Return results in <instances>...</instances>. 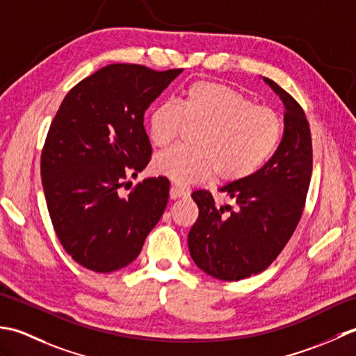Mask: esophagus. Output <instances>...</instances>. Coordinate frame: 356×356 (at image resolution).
I'll return each mask as SVG.
<instances>
[{
    "instance_id": "1",
    "label": "esophagus",
    "mask_w": 356,
    "mask_h": 356,
    "mask_svg": "<svg viewBox=\"0 0 356 356\" xmlns=\"http://www.w3.org/2000/svg\"><path fill=\"white\" fill-rule=\"evenodd\" d=\"M191 195V188L179 186V184H172L170 187V198H186Z\"/></svg>"
}]
</instances>
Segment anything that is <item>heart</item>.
<instances>
[{
	"mask_svg": "<svg viewBox=\"0 0 356 356\" xmlns=\"http://www.w3.org/2000/svg\"><path fill=\"white\" fill-rule=\"evenodd\" d=\"M198 129L193 149L172 147L158 154L152 169L178 184L212 178L235 183L253 175L280 146L284 121L273 108L255 106L226 84L197 81L179 104L156 106L149 117V138L156 147L170 144L184 129Z\"/></svg>",
	"mask_w": 356,
	"mask_h": 356,
	"instance_id": "obj_1",
	"label": "heart"
}]
</instances>
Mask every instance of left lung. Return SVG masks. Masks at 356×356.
<instances>
[{"label":"left lung","instance_id":"1","mask_svg":"<svg viewBox=\"0 0 356 356\" xmlns=\"http://www.w3.org/2000/svg\"><path fill=\"white\" fill-rule=\"evenodd\" d=\"M263 79L286 108L277 152L253 175L220 187L238 207L227 216L207 191L192 193L200 215L187 236L191 257L202 272L222 281L249 278L273 263L298 226L310 184L312 138L306 113L277 83Z\"/></svg>","mask_w":356,"mask_h":356}]
</instances>
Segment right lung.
I'll use <instances>...</instances> for the list:
<instances>
[{"mask_svg":"<svg viewBox=\"0 0 356 356\" xmlns=\"http://www.w3.org/2000/svg\"><path fill=\"white\" fill-rule=\"evenodd\" d=\"M181 72L108 64L58 108L41 154L42 188L58 239L86 269L129 266L164 213L168 178L143 179L127 197L120 188L149 164L144 112Z\"/></svg>","mask_w":356,"mask_h":356,"instance_id":"1","label":"right lung"}]
</instances>
